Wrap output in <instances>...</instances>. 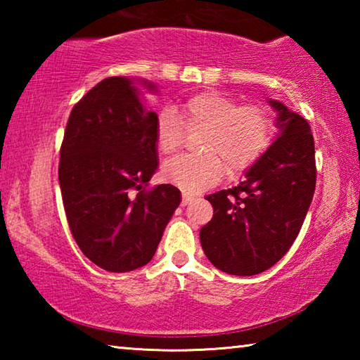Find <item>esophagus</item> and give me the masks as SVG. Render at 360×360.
I'll list each match as a JSON object with an SVG mask.
<instances>
[{"mask_svg": "<svg viewBox=\"0 0 360 360\" xmlns=\"http://www.w3.org/2000/svg\"><path fill=\"white\" fill-rule=\"evenodd\" d=\"M195 198V195H192L191 192L182 191V205H188Z\"/></svg>", "mask_w": 360, "mask_h": 360, "instance_id": "1", "label": "esophagus"}]
</instances>
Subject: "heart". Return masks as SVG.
I'll use <instances>...</instances> for the list:
<instances>
[{"mask_svg": "<svg viewBox=\"0 0 360 360\" xmlns=\"http://www.w3.org/2000/svg\"><path fill=\"white\" fill-rule=\"evenodd\" d=\"M187 125L203 127L202 154H181L163 165V178L186 191H200L229 174L245 172L264 154L273 136V120L260 105L240 106L222 94L206 90L181 106ZM178 115L163 111L155 120V141L163 154H173L182 143Z\"/></svg>", "mask_w": 360, "mask_h": 360, "instance_id": "obj_1", "label": "heart"}]
</instances>
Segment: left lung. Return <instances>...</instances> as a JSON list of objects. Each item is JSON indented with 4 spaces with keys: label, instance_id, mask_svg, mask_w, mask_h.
I'll list each match as a JSON object with an SVG mask.
<instances>
[{
    "label": "left lung",
    "instance_id": "obj_1",
    "mask_svg": "<svg viewBox=\"0 0 360 360\" xmlns=\"http://www.w3.org/2000/svg\"><path fill=\"white\" fill-rule=\"evenodd\" d=\"M275 141L238 186L208 195L214 216L200 230L206 257L219 270L252 276L294 245L316 187L314 141L308 122L278 100Z\"/></svg>",
    "mask_w": 360,
    "mask_h": 360
}]
</instances>
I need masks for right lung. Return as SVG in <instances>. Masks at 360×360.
Wrapping results in <instances>:
<instances>
[{
	"label": "right lung",
	"instance_id": "right-lung-1",
	"mask_svg": "<svg viewBox=\"0 0 360 360\" xmlns=\"http://www.w3.org/2000/svg\"><path fill=\"white\" fill-rule=\"evenodd\" d=\"M146 79H103L70 114L60 149L58 182L71 233L85 257L106 271L127 273L154 257L181 192L144 186L158 167L157 114Z\"/></svg>",
	"mask_w": 360,
	"mask_h": 360
}]
</instances>
